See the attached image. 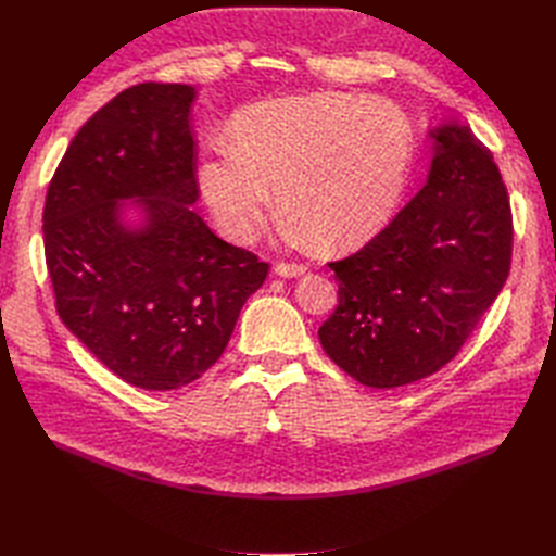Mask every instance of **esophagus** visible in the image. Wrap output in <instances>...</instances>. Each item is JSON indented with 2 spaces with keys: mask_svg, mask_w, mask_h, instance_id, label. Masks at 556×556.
Returning a JSON list of instances; mask_svg holds the SVG:
<instances>
[{
  "mask_svg": "<svg viewBox=\"0 0 556 556\" xmlns=\"http://www.w3.org/2000/svg\"><path fill=\"white\" fill-rule=\"evenodd\" d=\"M306 264H294V262H278L276 264V274L278 276H285V278H294V276H301L306 274Z\"/></svg>",
  "mask_w": 556,
  "mask_h": 556,
  "instance_id": "esophagus-1",
  "label": "esophagus"
}]
</instances>
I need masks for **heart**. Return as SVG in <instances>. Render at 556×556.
<instances>
[{
    "instance_id": "heart-1",
    "label": "heart",
    "mask_w": 556,
    "mask_h": 556,
    "mask_svg": "<svg viewBox=\"0 0 556 556\" xmlns=\"http://www.w3.org/2000/svg\"><path fill=\"white\" fill-rule=\"evenodd\" d=\"M413 164V127L387 99L315 92L245 109L199 164L227 239L252 243L276 211L327 250L355 248L394 213Z\"/></svg>"
}]
</instances>
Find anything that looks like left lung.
<instances>
[{
	"mask_svg": "<svg viewBox=\"0 0 556 556\" xmlns=\"http://www.w3.org/2000/svg\"><path fill=\"white\" fill-rule=\"evenodd\" d=\"M427 185L355 255L329 262L339 306L319 343L376 390L450 364L510 274L513 213L492 150L470 127L433 131Z\"/></svg>",
	"mask_w": 556,
	"mask_h": 556,
	"instance_id": "8db88e82",
	"label": "left lung"
}]
</instances>
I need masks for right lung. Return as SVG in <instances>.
<instances>
[{
	"label": "right lung",
	"instance_id": "1",
	"mask_svg": "<svg viewBox=\"0 0 556 556\" xmlns=\"http://www.w3.org/2000/svg\"><path fill=\"white\" fill-rule=\"evenodd\" d=\"M192 86L139 83L78 129L50 178L43 250L55 308L125 382L169 392L220 359L268 264L215 237L199 197ZM139 198L149 223H116Z\"/></svg>",
	"mask_w": 556,
	"mask_h": 556
}]
</instances>
